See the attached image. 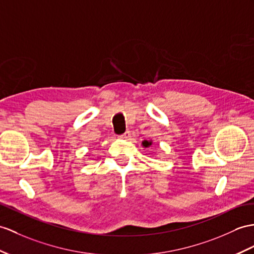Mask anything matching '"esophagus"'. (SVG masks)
<instances>
[{"label":"esophagus","instance_id":"1","mask_svg":"<svg viewBox=\"0 0 254 254\" xmlns=\"http://www.w3.org/2000/svg\"><path fill=\"white\" fill-rule=\"evenodd\" d=\"M129 135H130V132H129V131H126V132H124L123 134H121V135H120V138H128Z\"/></svg>","mask_w":254,"mask_h":254}]
</instances>
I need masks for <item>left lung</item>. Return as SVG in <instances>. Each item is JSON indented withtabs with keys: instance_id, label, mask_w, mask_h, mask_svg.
<instances>
[{
	"instance_id": "8db88e82",
	"label": "left lung",
	"mask_w": 254,
	"mask_h": 254,
	"mask_svg": "<svg viewBox=\"0 0 254 254\" xmlns=\"http://www.w3.org/2000/svg\"><path fill=\"white\" fill-rule=\"evenodd\" d=\"M152 143L151 142H148V141H146V140H144L143 142H142V145H143L144 147H147V146H150Z\"/></svg>"
}]
</instances>
